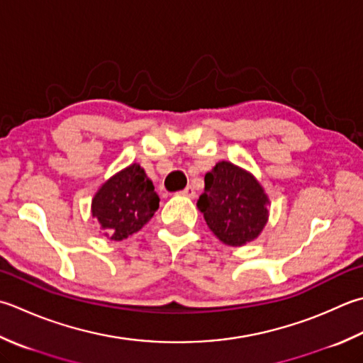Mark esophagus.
Segmentation results:
<instances>
[{
    "instance_id": "esophagus-1",
    "label": "esophagus",
    "mask_w": 363,
    "mask_h": 363,
    "mask_svg": "<svg viewBox=\"0 0 363 363\" xmlns=\"http://www.w3.org/2000/svg\"><path fill=\"white\" fill-rule=\"evenodd\" d=\"M181 194L184 195V196H189V198H195V189L194 187H191V186H187L186 189H184L182 191H181Z\"/></svg>"
}]
</instances>
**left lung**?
<instances>
[{"instance_id": "8db88e82", "label": "left lung", "mask_w": 363, "mask_h": 363, "mask_svg": "<svg viewBox=\"0 0 363 363\" xmlns=\"http://www.w3.org/2000/svg\"><path fill=\"white\" fill-rule=\"evenodd\" d=\"M269 200L255 177L230 162H218L204 176V191L198 200L209 230L223 244L250 242L264 228Z\"/></svg>"}]
</instances>
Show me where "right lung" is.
<instances>
[{
    "instance_id": "1",
    "label": "right lung",
    "mask_w": 363,
    "mask_h": 363,
    "mask_svg": "<svg viewBox=\"0 0 363 363\" xmlns=\"http://www.w3.org/2000/svg\"><path fill=\"white\" fill-rule=\"evenodd\" d=\"M159 196L145 169L132 163L110 177L92 200V217L113 240L140 231L159 209Z\"/></svg>"
}]
</instances>
